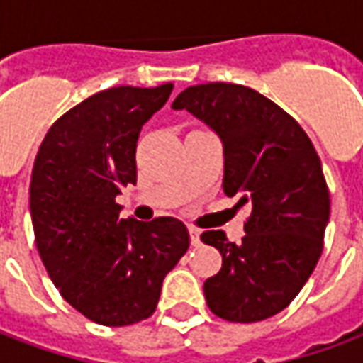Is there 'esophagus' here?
Segmentation results:
<instances>
[{
    "label": "esophagus",
    "instance_id": "1",
    "mask_svg": "<svg viewBox=\"0 0 363 363\" xmlns=\"http://www.w3.org/2000/svg\"><path fill=\"white\" fill-rule=\"evenodd\" d=\"M189 233H190V243L194 245V247H198V245H200V235H202V231L196 228H190Z\"/></svg>",
    "mask_w": 363,
    "mask_h": 363
}]
</instances>
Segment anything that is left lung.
I'll return each instance as SVG.
<instances>
[{
  "label": "left lung",
  "instance_id": "1",
  "mask_svg": "<svg viewBox=\"0 0 363 363\" xmlns=\"http://www.w3.org/2000/svg\"><path fill=\"white\" fill-rule=\"evenodd\" d=\"M174 111H189L223 143V192L249 206L245 237L223 231L202 241L223 257L204 281L206 303L231 323H257L286 309L319 262L330 196L317 151L303 128L259 91L235 83L184 89Z\"/></svg>",
  "mask_w": 363,
  "mask_h": 363
}]
</instances>
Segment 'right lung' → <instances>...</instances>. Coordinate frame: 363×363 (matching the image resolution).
Returning <instances> with one entry per match:
<instances>
[{
  "mask_svg": "<svg viewBox=\"0 0 363 363\" xmlns=\"http://www.w3.org/2000/svg\"><path fill=\"white\" fill-rule=\"evenodd\" d=\"M173 83L112 87L60 116L40 143L30 177V218L46 272L74 309L104 327L153 315L165 276L189 251L177 218L120 220L114 202L135 184L140 130Z\"/></svg>",
  "mask_w": 363,
  "mask_h": 363,
  "instance_id": "obj_1",
  "label": "right lung"
}]
</instances>
